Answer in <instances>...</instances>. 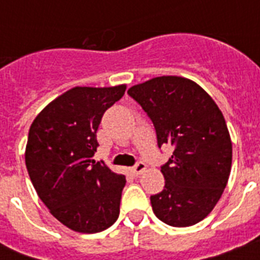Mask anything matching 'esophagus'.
<instances>
[{"mask_svg":"<svg viewBox=\"0 0 260 260\" xmlns=\"http://www.w3.org/2000/svg\"><path fill=\"white\" fill-rule=\"evenodd\" d=\"M146 170H147V165H146V163L139 162L138 165H136V166L131 169V173L134 174V175H140V174H143Z\"/></svg>","mask_w":260,"mask_h":260,"instance_id":"1","label":"esophagus"}]
</instances>
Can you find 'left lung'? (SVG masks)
I'll return each mask as SVG.
<instances>
[{
	"label": "left lung",
	"instance_id": "left-lung-1",
	"mask_svg": "<svg viewBox=\"0 0 260 260\" xmlns=\"http://www.w3.org/2000/svg\"><path fill=\"white\" fill-rule=\"evenodd\" d=\"M154 122L158 146L174 152L166 183L151 196L155 216L171 226L202 221L221 198L232 166V142L213 98L191 79L163 75L128 89Z\"/></svg>",
	"mask_w": 260,
	"mask_h": 260
}]
</instances>
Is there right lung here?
Returning a JSON list of instances; mask_svg holds the SVG:
<instances>
[{"mask_svg": "<svg viewBox=\"0 0 260 260\" xmlns=\"http://www.w3.org/2000/svg\"><path fill=\"white\" fill-rule=\"evenodd\" d=\"M126 85L75 86L48 104L30 124L25 165L39 198L67 228L97 234L120 214L125 175L95 163L102 114Z\"/></svg>", "mask_w": 260, "mask_h": 260, "instance_id": "obj_1", "label": "right lung"}]
</instances>
